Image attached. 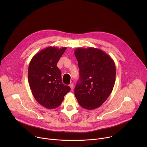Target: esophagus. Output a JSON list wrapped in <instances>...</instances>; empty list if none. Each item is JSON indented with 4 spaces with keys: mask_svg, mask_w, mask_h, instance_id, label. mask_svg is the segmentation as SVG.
Instances as JSON below:
<instances>
[{
    "mask_svg": "<svg viewBox=\"0 0 147 147\" xmlns=\"http://www.w3.org/2000/svg\"><path fill=\"white\" fill-rule=\"evenodd\" d=\"M69 86L70 87V88H71V89H73V87H74V84H73V83H71L70 84H69Z\"/></svg>",
    "mask_w": 147,
    "mask_h": 147,
    "instance_id": "esophagus-1",
    "label": "esophagus"
}]
</instances>
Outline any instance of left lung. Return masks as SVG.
<instances>
[{"mask_svg":"<svg viewBox=\"0 0 147 147\" xmlns=\"http://www.w3.org/2000/svg\"><path fill=\"white\" fill-rule=\"evenodd\" d=\"M74 54L80 70L75 96L83 109H97L113 89L116 74L114 62L105 52L94 48H76Z\"/></svg>","mask_w":147,"mask_h":147,"instance_id":"obj_1","label":"left lung"}]
</instances>
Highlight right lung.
<instances>
[{
	"mask_svg": "<svg viewBox=\"0 0 147 147\" xmlns=\"http://www.w3.org/2000/svg\"><path fill=\"white\" fill-rule=\"evenodd\" d=\"M66 49L49 46L36 53L30 63L28 80L30 89L37 102L46 109L59 107L71 89L62 83L61 73L57 66Z\"/></svg>",
	"mask_w": 147,
	"mask_h": 147,
	"instance_id": "obj_1",
	"label": "right lung"
}]
</instances>
